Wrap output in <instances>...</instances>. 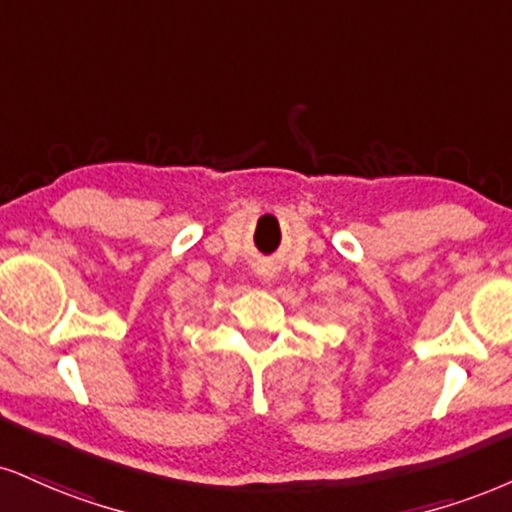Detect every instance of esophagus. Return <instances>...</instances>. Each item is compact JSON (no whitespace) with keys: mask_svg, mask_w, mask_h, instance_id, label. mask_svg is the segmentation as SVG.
Returning <instances> with one entry per match:
<instances>
[{"mask_svg":"<svg viewBox=\"0 0 512 512\" xmlns=\"http://www.w3.org/2000/svg\"><path fill=\"white\" fill-rule=\"evenodd\" d=\"M255 272H257V276H260V279L272 281L276 276V264L274 262H260V264H257Z\"/></svg>","mask_w":512,"mask_h":512,"instance_id":"1","label":"esophagus"}]
</instances>
